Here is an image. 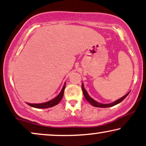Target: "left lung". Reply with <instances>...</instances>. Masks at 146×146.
Masks as SVG:
<instances>
[{
    "label": "left lung",
    "instance_id": "obj_1",
    "mask_svg": "<svg viewBox=\"0 0 146 146\" xmlns=\"http://www.w3.org/2000/svg\"><path fill=\"white\" fill-rule=\"evenodd\" d=\"M82 91H83V93L84 96H85V98H86V100H87L88 102H89L90 104H91L92 106H95V107H100V108H108V107H111V106H113L114 105H116V104L120 103L128 95L129 93H127L126 95H124V96H122V98H120V99L116 100V101L112 102V103H110V104H101V103H99V102H97L95 100H93V98H92L91 96H90L89 94H88L86 90L85 89V88H84V86H83V84H82Z\"/></svg>",
    "mask_w": 146,
    "mask_h": 146
}]
</instances>
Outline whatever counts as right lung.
<instances>
[{
  "label": "right lung",
  "mask_w": 146,
  "mask_h": 146,
  "mask_svg": "<svg viewBox=\"0 0 146 146\" xmlns=\"http://www.w3.org/2000/svg\"><path fill=\"white\" fill-rule=\"evenodd\" d=\"M65 88V83L64 84V85H63L62 89H61L60 93H59L55 98L50 100V101L44 102V103H41V104H30V103H27V104L29 106H32V107L34 108H48L52 107V106H55L57 105V104H59V102L61 101V99H62L63 96V93H64Z\"/></svg>",
  "instance_id": "1"
}]
</instances>
